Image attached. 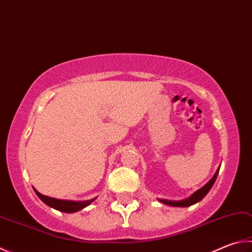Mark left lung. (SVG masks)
<instances>
[{"instance_id":"8db88e82","label":"left lung","mask_w":252,"mask_h":252,"mask_svg":"<svg viewBox=\"0 0 252 252\" xmlns=\"http://www.w3.org/2000/svg\"><path fill=\"white\" fill-rule=\"evenodd\" d=\"M219 168H220V166H219L217 168L216 173L214 174V176L210 178V180L206 183V184L202 187V189H197L196 191H194L193 194H191L189 197H187L185 199H182V200H170V199H161V198H158V202H161L162 204H165V205H168V206H174V207H189V206H191L194 205L196 203H198L202 200L206 195H207L208 191L210 190V189H212L215 181H216L217 178V175L219 173Z\"/></svg>"}]
</instances>
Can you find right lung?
Masks as SVG:
<instances>
[{"label":"right lung","instance_id":"add662e5","mask_svg":"<svg viewBox=\"0 0 252 252\" xmlns=\"http://www.w3.org/2000/svg\"><path fill=\"white\" fill-rule=\"evenodd\" d=\"M34 191L40 198V200L46 204L47 206H49V207L59 210V212L68 213V214L79 212V210L84 209L85 207H87V206H89L91 203L97 199V197H94L89 200H78V202H77V200H66V199H57L54 197H48L46 195L40 194L39 191H37L35 189H34Z\"/></svg>","mask_w":252,"mask_h":252}]
</instances>
